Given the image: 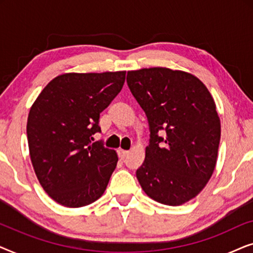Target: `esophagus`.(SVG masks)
<instances>
[{
	"mask_svg": "<svg viewBox=\"0 0 253 253\" xmlns=\"http://www.w3.org/2000/svg\"><path fill=\"white\" fill-rule=\"evenodd\" d=\"M129 154V151H126V150H119V157H120V159H123L126 157V155Z\"/></svg>",
	"mask_w": 253,
	"mask_h": 253,
	"instance_id": "34e87169",
	"label": "esophagus"
}]
</instances>
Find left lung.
Returning <instances> with one entry per match:
<instances>
[{
  "instance_id": "obj_1",
  "label": "left lung",
  "mask_w": 253,
  "mask_h": 253,
  "mask_svg": "<svg viewBox=\"0 0 253 253\" xmlns=\"http://www.w3.org/2000/svg\"><path fill=\"white\" fill-rule=\"evenodd\" d=\"M126 83L150 126L138 182L158 203L182 205L215 168L221 126L212 95L195 76L167 68L129 71Z\"/></svg>"
}]
</instances>
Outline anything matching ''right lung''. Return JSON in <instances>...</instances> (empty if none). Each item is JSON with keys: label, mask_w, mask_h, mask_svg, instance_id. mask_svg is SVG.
I'll use <instances>...</instances> for the list:
<instances>
[{"label": "right lung", "mask_w": 253, "mask_h": 253, "mask_svg": "<svg viewBox=\"0 0 253 253\" xmlns=\"http://www.w3.org/2000/svg\"><path fill=\"white\" fill-rule=\"evenodd\" d=\"M126 71L65 74L54 78L33 103L27 140L34 171L44 191L67 207L102 196L115 170L116 152L93 143L100 113L119 94Z\"/></svg>", "instance_id": "obj_1"}]
</instances>
